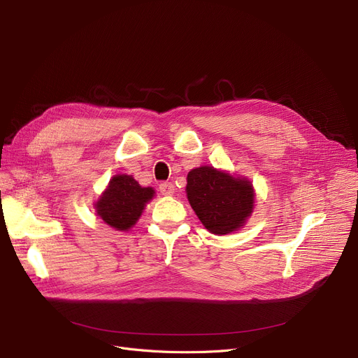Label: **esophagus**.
Returning <instances> with one entry per match:
<instances>
[{
	"label": "esophagus",
	"mask_w": 358,
	"mask_h": 358,
	"mask_svg": "<svg viewBox=\"0 0 358 358\" xmlns=\"http://www.w3.org/2000/svg\"><path fill=\"white\" fill-rule=\"evenodd\" d=\"M174 184L173 182H161L159 184V192L164 196H173L174 194Z\"/></svg>",
	"instance_id": "34e87169"
}]
</instances>
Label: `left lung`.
<instances>
[{
    "label": "left lung",
    "mask_w": 358,
    "mask_h": 358,
    "mask_svg": "<svg viewBox=\"0 0 358 358\" xmlns=\"http://www.w3.org/2000/svg\"><path fill=\"white\" fill-rule=\"evenodd\" d=\"M185 190L204 228L216 235L243 227L254 209L251 182L217 171L213 166L192 169L187 176Z\"/></svg>",
    "instance_id": "1"
}]
</instances>
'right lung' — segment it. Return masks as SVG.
<instances>
[{
    "mask_svg": "<svg viewBox=\"0 0 358 358\" xmlns=\"http://www.w3.org/2000/svg\"><path fill=\"white\" fill-rule=\"evenodd\" d=\"M154 193L150 187L139 185L131 176H116L96 204L97 215L111 228L127 231L136 223Z\"/></svg>",
    "mask_w": 358,
    "mask_h": 358,
    "instance_id": "1",
    "label": "right lung"
}]
</instances>
